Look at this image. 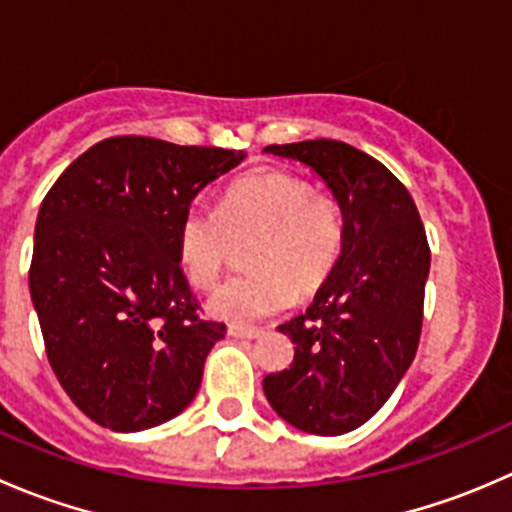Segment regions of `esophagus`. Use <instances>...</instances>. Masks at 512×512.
I'll return each mask as SVG.
<instances>
[{
    "mask_svg": "<svg viewBox=\"0 0 512 512\" xmlns=\"http://www.w3.org/2000/svg\"><path fill=\"white\" fill-rule=\"evenodd\" d=\"M227 334L235 339H257L262 334V329L242 327V324H230V327H227Z\"/></svg>",
    "mask_w": 512,
    "mask_h": 512,
    "instance_id": "1",
    "label": "esophagus"
}]
</instances>
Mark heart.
<instances>
[{
  "label": "heart",
  "instance_id": "1",
  "mask_svg": "<svg viewBox=\"0 0 512 512\" xmlns=\"http://www.w3.org/2000/svg\"><path fill=\"white\" fill-rule=\"evenodd\" d=\"M247 267L213 289L208 312L250 324L322 289L344 247V218L329 195L282 170L247 175L227 188L218 210L193 205L178 230V262L195 287H213L235 245L250 242Z\"/></svg>",
  "mask_w": 512,
  "mask_h": 512
}]
</instances>
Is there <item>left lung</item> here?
I'll list each match as a JSON object with an SVG mask.
<instances>
[{
	"mask_svg": "<svg viewBox=\"0 0 512 512\" xmlns=\"http://www.w3.org/2000/svg\"><path fill=\"white\" fill-rule=\"evenodd\" d=\"M265 153L299 160L329 185L344 247L307 312L280 324L294 361L262 386L294 428L342 436L389 401L414 361L431 267L426 230L404 183L349 143L317 138Z\"/></svg>",
	"mask_w": 512,
	"mask_h": 512,
	"instance_id": "8db88e82",
	"label": "left lung"
}]
</instances>
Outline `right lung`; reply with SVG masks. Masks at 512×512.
Returning a JSON list of instances; mask_svg holds the SVG:
<instances>
[{"label": "right lung", "instance_id": "add662e5", "mask_svg": "<svg viewBox=\"0 0 512 512\" xmlns=\"http://www.w3.org/2000/svg\"><path fill=\"white\" fill-rule=\"evenodd\" d=\"M245 153L116 136L46 193L29 292L49 364L98 426L146 431L195 399L223 322L198 317L178 262L195 195Z\"/></svg>", "mask_w": 512, "mask_h": 512}]
</instances>
